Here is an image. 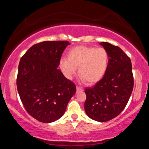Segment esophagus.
Segmentation results:
<instances>
[{
    "label": "esophagus",
    "instance_id": "1",
    "mask_svg": "<svg viewBox=\"0 0 149 149\" xmlns=\"http://www.w3.org/2000/svg\"><path fill=\"white\" fill-rule=\"evenodd\" d=\"M76 90H77V92H82V91H83V88H80V87H79V86H77Z\"/></svg>",
    "mask_w": 149,
    "mask_h": 149
}]
</instances>
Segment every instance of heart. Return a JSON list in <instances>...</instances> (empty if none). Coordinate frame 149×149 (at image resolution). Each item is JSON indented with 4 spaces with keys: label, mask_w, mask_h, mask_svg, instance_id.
<instances>
[{
    "label": "heart",
    "mask_w": 149,
    "mask_h": 149,
    "mask_svg": "<svg viewBox=\"0 0 149 149\" xmlns=\"http://www.w3.org/2000/svg\"><path fill=\"white\" fill-rule=\"evenodd\" d=\"M109 63V54L104 48L80 45L70 49L68 58H61L59 66L68 78H72L78 68L81 80L92 85L102 79L107 73Z\"/></svg>",
    "instance_id": "b5f03b06"
}]
</instances>
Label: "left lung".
I'll return each instance as SVG.
<instances>
[{
	"label": "left lung",
	"mask_w": 149,
	"mask_h": 149,
	"mask_svg": "<svg viewBox=\"0 0 149 149\" xmlns=\"http://www.w3.org/2000/svg\"><path fill=\"white\" fill-rule=\"evenodd\" d=\"M100 45L107 51L109 66L102 79L85 90L84 107L89 118L107 122L118 116L127 105L134 86L130 57L119 47L107 42Z\"/></svg>",
	"instance_id": "obj_1"
}]
</instances>
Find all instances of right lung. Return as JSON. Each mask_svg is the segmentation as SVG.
<instances>
[{
    "label": "right lung",
    "mask_w": 149,
    "mask_h": 149,
    "mask_svg": "<svg viewBox=\"0 0 149 149\" xmlns=\"http://www.w3.org/2000/svg\"><path fill=\"white\" fill-rule=\"evenodd\" d=\"M67 40L44 41L27 50L19 64L17 87L26 111L45 123L64 115L76 85L59 69L61 54Z\"/></svg>",
    "instance_id": "right-lung-1"
}]
</instances>
